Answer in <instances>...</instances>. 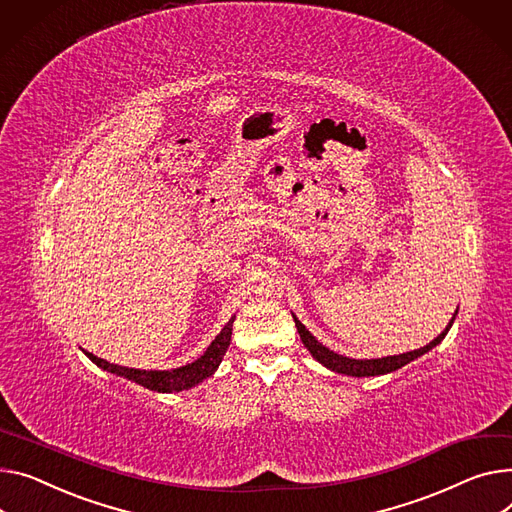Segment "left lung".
Instances as JSON below:
<instances>
[{
    "mask_svg": "<svg viewBox=\"0 0 512 512\" xmlns=\"http://www.w3.org/2000/svg\"><path fill=\"white\" fill-rule=\"evenodd\" d=\"M459 311V309H457ZM457 311L453 315V319L449 321V325L445 327V331H442L438 337H434L430 344H426L424 348L420 350H412V352H405V354H399V356H385V358H350V356H344V354H337L329 348H325L319 339L306 329L298 317L292 313V319L296 323V329L300 333V339L304 348L311 352V356L321 362L325 368L333 370V372H339V374H348V377H379V374H387V372H393L405 364H410L412 360L424 356L426 352H430L432 348H436L442 339H445V335L449 333V329L453 327V321L457 317Z\"/></svg>",
    "mask_w": 512,
    "mask_h": 512,
    "instance_id": "left-lung-1",
    "label": "left lung"
}]
</instances>
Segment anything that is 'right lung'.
<instances>
[{
    "mask_svg": "<svg viewBox=\"0 0 512 512\" xmlns=\"http://www.w3.org/2000/svg\"><path fill=\"white\" fill-rule=\"evenodd\" d=\"M232 323L234 317L224 325V329L216 335L214 342L208 346V350L203 352L197 360L191 364L179 366V368H170V370H140V368H127L119 364H111L107 360H102L86 350H82L98 368L117 374V377H123L127 381L138 383L150 391L158 393H179L185 389H191L199 383L206 381L208 377L218 370L228 346H230V337H232Z\"/></svg>",
    "mask_w": 512,
    "mask_h": 512,
    "instance_id": "1",
    "label": "right lung"
}]
</instances>
